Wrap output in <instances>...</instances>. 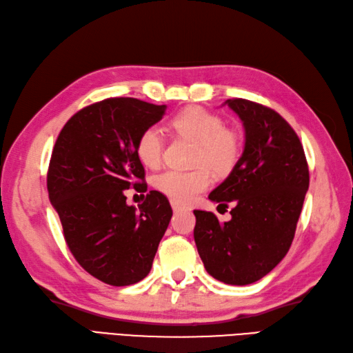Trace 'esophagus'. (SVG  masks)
Here are the masks:
<instances>
[{
	"instance_id": "34e87169",
	"label": "esophagus",
	"mask_w": 353,
	"mask_h": 353,
	"mask_svg": "<svg viewBox=\"0 0 353 353\" xmlns=\"http://www.w3.org/2000/svg\"><path fill=\"white\" fill-rule=\"evenodd\" d=\"M171 208H173L174 212H179V210H186L188 208L185 206V204H182L180 201H176V200H171Z\"/></svg>"
}]
</instances>
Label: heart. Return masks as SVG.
I'll use <instances>...</instances> for the list:
<instances>
[{
	"label": "heart",
	"mask_w": 353,
	"mask_h": 353,
	"mask_svg": "<svg viewBox=\"0 0 353 353\" xmlns=\"http://www.w3.org/2000/svg\"><path fill=\"white\" fill-rule=\"evenodd\" d=\"M176 134L195 143L192 171L167 170L157 177V188L171 199L188 203L210 186L208 168L218 176L228 174L242 154V138L237 130L224 126V120L200 106H188L171 119ZM163 138L157 128H147L137 139L135 152L145 167H158Z\"/></svg>",
	"instance_id": "heart-1"
}]
</instances>
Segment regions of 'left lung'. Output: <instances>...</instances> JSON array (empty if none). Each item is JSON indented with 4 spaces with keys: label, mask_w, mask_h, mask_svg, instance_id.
Returning <instances> with one entry per match:
<instances>
[{
    "label": "left lung",
    "mask_w": 353,
    "mask_h": 353,
    "mask_svg": "<svg viewBox=\"0 0 353 353\" xmlns=\"http://www.w3.org/2000/svg\"><path fill=\"white\" fill-rule=\"evenodd\" d=\"M225 103L239 116L245 149L223 183L209 194L232 219L194 210V239L208 274L245 285L269 274L288 254L308 191V165L296 132L276 111L247 99Z\"/></svg>",
    "instance_id": "left-lung-1"
}]
</instances>
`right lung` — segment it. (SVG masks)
Instances as JSON below:
<instances>
[{
	"label": "right lung",
	"instance_id": "obj_1",
	"mask_svg": "<svg viewBox=\"0 0 353 353\" xmlns=\"http://www.w3.org/2000/svg\"><path fill=\"white\" fill-rule=\"evenodd\" d=\"M165 105L111 97L78 111L57 138L48 168V192L73 257L90 275L130 285L150 272L170 224L167 196L150 191L138 209L125 190L145 187L135 145L158 123Z\"/></svg>",
	"mask_w": 353,
	"mask_h": 353
}]
</instances>
